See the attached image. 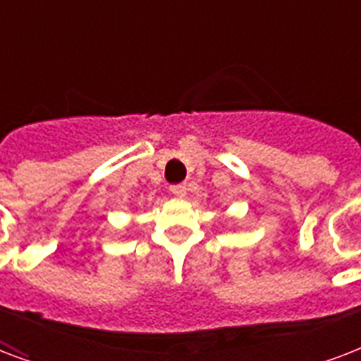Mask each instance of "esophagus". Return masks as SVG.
Wrapping results in <instances>:
<instances>
[{
    "label": "esophagus",
    "instance_id": "1",
    "mask_svg": "<svg viewBox=\"0 0 361 361\" xmlns=\"http://www.w3.org/2000/svg\"><path fill=\"white\" fill-rule=\"evenodd\" d=\"M170 191L178 195V197H185L187 195V185L185 183H178V185H170Z\"/></svg>",
    "mask_w": 361,
    "mask_h": 361
}]
</instances>
